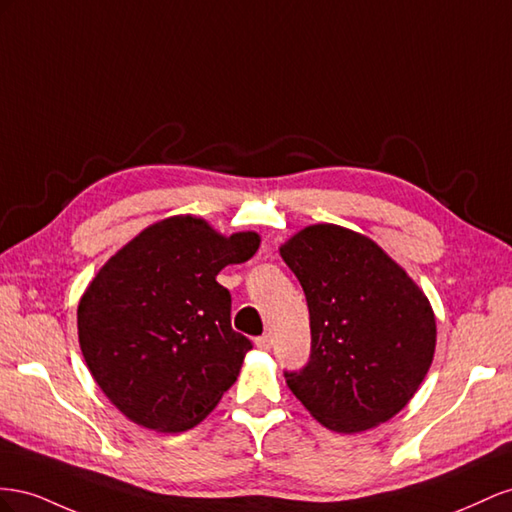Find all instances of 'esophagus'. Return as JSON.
I'll return each instance as SVG.
<instances>
[{
    "label": "esophagus",
    "mask_w": 512,
    "mask_h": 512,
    "mask_svg": "<svg viewBox=\"0 0 512 512\" xmlns=\"http://www.w3.org/2000/svg\"><path fill=\"white\" fill-rule=\"evenodd\" d=\"M255 345H257L259 349H264V352H268V349L272 347V339H270V334H264V337H257V339H255Z\"/></svg>",
    "instance_id": "esophagus-1"
}]
</instances>
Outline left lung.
I'll use <instances>...</instances> for the list:
<instances>
[{
	"instance_id": "1",
	"label": "left lung",
	"mask_w": 512,
	"mask_h": 512,
	"mask_svg": "<svg viewBox=\"0 0 512 512\" xmlns=\"http://www.w3.org/2000/svg\"><path fill=\"white\" fill-rule=\"evenodd\" d=\"M281 257L311 315V358L285 373L289 390L326 429L360 433L397 416L435 354L431 302L371 238L341 225L300 229Z\"/></svg>"
}]
</instances>
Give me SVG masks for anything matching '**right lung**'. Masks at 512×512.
I'll return each instance as SVG.
<instances>
[{"label": "right lung", "mask_w": 512, "mask_h": 512, "mask_svg": "<svg viewBox=\"0 0 512 512\" xmlns=\"http://www.w3.org/2000/svg\"><path fill=\"white\" fill-rule=\"evenodd\" d=\"M259 233H218L193 214L145 227L98 270L77 309L94 382L135 425L193 429L236 382L251 341L231 328V296L216 283L244 264Z\"/></svg>", "instance_id": "obj_1"}]
</instances>
